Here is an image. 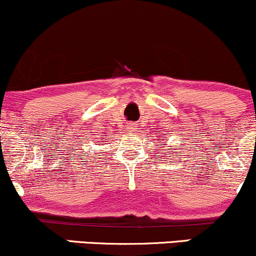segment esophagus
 I'll return each mask as SVG.
<instances>
[{"instance_id":"obj_1","label":"esophagus","mask_w":256,"mask_h":256,"mask_svg":"<svg viewBox=\"0 0 256 256\" xmlns=\"http://www.w3.org/2000/svg\"><path fill=\"white\" fill-rule=\"evenodd\" d=\"M132 131H134V130H130V132H132Z\"/></svg>"}]
</instances>
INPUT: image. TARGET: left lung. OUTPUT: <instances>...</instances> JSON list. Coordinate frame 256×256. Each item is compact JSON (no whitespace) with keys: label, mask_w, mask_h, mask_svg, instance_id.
I'll return each mask as SVG.
<instances>
[{"label":"left lung","mask_w":256,"mask_h":256,"mask_svg":"<svg viewBox=\"0 0 256 256\" xmlns=\"http://www.w3.org/2000/svg\"><path fill=\"white\" fill-rule=\"evenodd\" d=\"M161 146H164V144H161ZM166 150H167V149H166Z\"/></svg>","instance_id":"left-lung-1"}]
</instances>
